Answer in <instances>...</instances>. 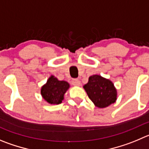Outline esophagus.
<instances>
[{
    "mask_svg": "<svg viewBox=\"0 0 149 149\" xmlns=\"http://www.w3.org/2000/svg\"><path fill=\"white\" fill-rule=\"evenodd\" d=\"M72 84H73V85L76 86V87H79L81 85V81H79V79H73L72 81Z\"/></svg>",
    "mask_w": 149,
    "mask_h": 149,
    "instance_id": "obj_1",
    "label": "esophagus"
}]
</instances>
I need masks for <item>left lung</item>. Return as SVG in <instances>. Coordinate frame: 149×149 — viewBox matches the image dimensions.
<instances>
[{
  "label": "left lung",
  "instance_id": "obj_1",
  "mask_svg": "<svg viewBox=\"0 0 149 149\" xmlns=\"http://www.w3.org/2000/svg\"><path fill=\"white\" fill-rule=\"evenodd\" d=\"M83 87L90 99L98 108L107 107L117 100L118 93L113 83L100 75L90 76L88 82Z\"/></svg>",
  "mask_w": 149,
  "mask_h": 149
}]
</instances>
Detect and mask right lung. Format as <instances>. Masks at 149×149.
<instances>
[{"instance_id":"right-lung-1","label":"right lung","mask_w":149,"mask_h":149,"mask_svg":"<svg viewBox=\"0 0 149 149\" xmlns=\"http://www.w3.org/2000/svg\"><path fill=\"white\" fill-rule=\"evenodd\" d=\"M70 88L69 83L59 81L54 76H51L47 82L42 87L41 95L50 104H59L64 100L65 94Z\"/></svg>"}]
</instances>
